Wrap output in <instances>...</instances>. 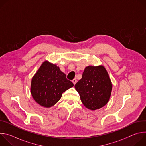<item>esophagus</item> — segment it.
I'll return each mask as SVG.
<instances>
[{
	"instance_id": "esophagus-1",
	"label": "esophagus",
	"mask_w": 146,
	"mask_h": 146,
	"mask_svg": "<svg viewBox=\"0 0 146 146\" xmlns=\"http://www.w3.org/2000/svg\"><path fill=\"white\" fill-rule=\"evenodd\" d=\"M72 82H73V83L74 84H75L76 83V82H77V80H76V78H74L73 80H72Z\"/></svg>"
}]
</instances>
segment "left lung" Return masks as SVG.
Instances as JSON below:
<instances>
[{
    "label": "left lung",
    "mask_w": 146,
    "mask_h": 146,
    "mask_svg": "<svg viewBox=\"0 0 146 146\" xmlns=\"http://www.w3.org/2000/svg\"><path fill=\"white\" fill-rule=\"evenodd\" d=\"M84 105L91 110L99 109L108 102L112 84L103 66L85 68L82 78L74 86Z\"/></svg>",
    "instance_id": "1"
}]
</instances>
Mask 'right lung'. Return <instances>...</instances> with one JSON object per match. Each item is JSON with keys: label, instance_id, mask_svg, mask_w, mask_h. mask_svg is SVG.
<instances>
[{"label": "right lung", "instance_id": "obj_1", "mask_svg": "<svg viewBox=\"0 0 146 146\" xmlns=\"http://www.w3.org/2000/svg\"><path fill=\"white\" fill-rule=\"evenodd\" d=\"M73 86L59 67L45 61L32 78L31 90L37 103L50 108L59 101L62 93Z\"/></svg>", "mask_w": 146, "mask_h": 146}]
</instances>
